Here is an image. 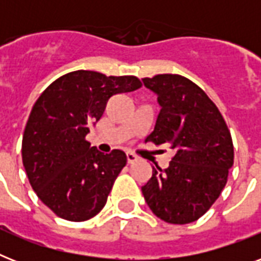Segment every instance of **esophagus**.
<instances>
[{
    "instance_id": "obj_1",
    "label": "esophagus",
    "mask_w": 261,
    "mask_h": 261,
    "mask_svg": "<svg viewBox=\"0 0 261 261\" xmlns=\"http://www.w3.org/2000/svg\"><path fill=\"white\" fill-rule=\"evenodd\" d=\"M126 155H127V163H128V164L135 163V161L138 160V157H137V155H135L133 151H127Z\"/></svg>"
}]
</instances>
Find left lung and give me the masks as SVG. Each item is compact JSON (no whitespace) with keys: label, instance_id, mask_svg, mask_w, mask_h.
Instances as JSON below:
<instances>
[{"label":"left lung","instance_id":"1","mask_svg":"<svg viewBox=\"0 0 261 261\" xmlns=\"http://www.w3.org/2000/svg\"><path fill=\"white\" fill-rule=\"evenodd\" d=\"M161 106L154 130L145 143L165 145L174 151L167 169L153 167L142 187L153 214L168 223L199 219L218 199L234 163L230 131L206 92L178 74L143 79Z\"/></svg>","mask_w":261,"mask_h":261}]
</instances>
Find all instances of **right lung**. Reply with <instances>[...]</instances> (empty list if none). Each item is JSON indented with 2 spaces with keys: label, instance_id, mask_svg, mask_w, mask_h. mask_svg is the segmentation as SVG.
I'll use <instances>...</instances> for the list:
<instances>
[{
  "label": "right lung",
  "instance_id": "obj_1",
  "mask_svg": "<svg viewBox=\"0 0 261 261\" xmlns=\"http://www.w3.org/2000/svg\"><path fill=\"white\" fill-rule=\"evenodd\" d=\"M142 87L135 75L75 70L36 100L22 135V165L38 198L59 218L83 222L106 206L126 153L104 154L85 139L110 97Z\"/></svg>",
  "mask_w": 261,
  "mask_h": 261
}]
</instances>
